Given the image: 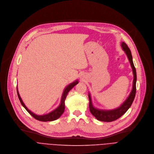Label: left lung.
I'll list each match as a JSON object with an SVG mask.
<instances>
[{
    "mask_svg": "<svg viewBox=\"0 0 154 154\" xmlns=\"http://www.w3.org/2000/svg\"><path fill=\"white\" fill-rule=\"evenodd\" d=\"M123 50L127 54V57L129 60V61L130 63L131 66L133 69V75H134V79H133V89L131 91V93L130 94L128 98L126 100V101L117 109L112 110H100L94 108L93 106L91 99L90 94H88L89 97V107L90 112L92 114V115L96 118L97 120L102 122H112L114 120H116L117 119H119L120 117H122L126 112L128 110V109L131 107L136 94V69L134 66L133 62V58L131 51L130 48H128V45L126 44L125 42H122L121 45Z\"/></svg>",
    "mask_w": 154,
    "mask_h": 154,
    "instance_id": "obj_1",
    "label": "left lung"
}]
</instances>
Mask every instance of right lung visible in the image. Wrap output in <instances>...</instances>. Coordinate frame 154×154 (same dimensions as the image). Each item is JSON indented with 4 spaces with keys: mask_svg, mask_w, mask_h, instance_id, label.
<instances>
[{
    "mask_svg": "<svg viewBox=\"0 0 154 154\" xmlns=\"http://www.w3.org/2000/svg\"><path fill=\"white\" fill-rule=\"evenodd\" d=\"M78 81L76 80L74 82L71 83V84H69L64 90L62 97H61V104L59 106V107L56 109L55 110H54L53 111L51 112L50 113L44 115V116H37L35 114H34L33 112H32L31 111H30L26 107V106H25V104H24V103L23 102L21 97L20 96V94L18 93V88H17V94H18V98L21 102V104H22V106L26 109V110L36 120L41 121V122H49V121H53L58 119V118H60L61 117V116L63 114L64 109H65V105H64V101L66 100V97L69 93V91L71 90L75 85H76L77 83H78Z\"/></svg>",
    "mask_w": 154,
    "mask_h": 154,
    "instance_id": "right-lung-1",
    "label": "right lung"
}]
</instances>
